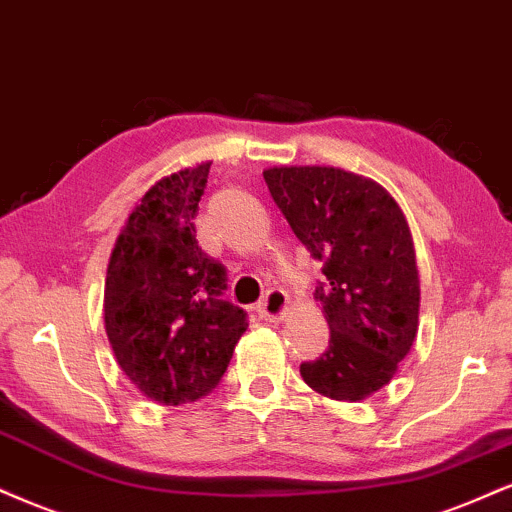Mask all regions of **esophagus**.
Wrapping results in <instances>:
<instances>
[{
	"instance_id": "esophagus-1",
	"label": "esophagus",
	"mask_w": 512,
	"mask_h": 512,
	"mask_svg": "<svg viewBox=\"0 0 512 512\" xmlns=\"http://www.w3.org/2000/svg\"><path fill=\"white\" fill-rule=\"evenodd\" d=\"M286 312H288V295L279 291V288L269 291L264 295L262 303L257 305V315H260V319H267V322H281V319L286 317Z\"/></svg>"
}]
</instances>
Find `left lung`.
Instances as JSON below:
<instances>
[{
  "instance_id": "1",
  "label": "left lung",
  "mask_w": 512,
  "mask_h": 512,
  "mask_svg": "<svg viewBox=\"0 0 512 512\" xmlns=\"http://www.w3.org/2000/svg\"><path fill=\"white\" fill-rule=\"evenodd\" d=\"M269 193L295 238L324 264L315 291L329 348L300 365L312 391L357 403L384 389L420 326V274L403 209L341 166H269Z\"/></svg>"
}]
</instances>
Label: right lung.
<instances>
[{
    "instance_id": "right-lung-1",
    "label": "right lung",
    "mask_w": 512,
    "mask_h": 512,
    "mask_svg": "<svg viewBox=\"0 0 512 512\" xmlns=\"http://www.w3.org/2000/svg\"><path fill=\"white\" fill-rule=\"evenodd\" d=\"M209 166H186L147 190L109 257V346L135 389L159 405L195 403L217 389L248 329L245 312L219 298L226 269L195 240Z\"/></svg>"
}]
</instances>
